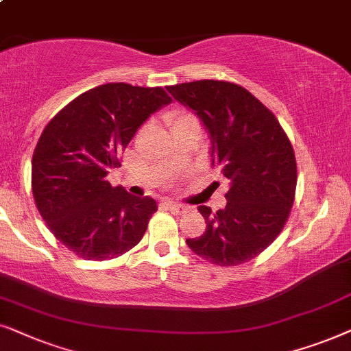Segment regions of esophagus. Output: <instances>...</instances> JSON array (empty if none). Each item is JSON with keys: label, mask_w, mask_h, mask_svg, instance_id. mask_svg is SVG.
<instances>
[{"label": "esophagus", "mask_w": 351, "mask_h": 351, "mask_svg": "<svg viewBox=\"0 0 351 351\" xmlns=\"http://www.w3.org/2000/svg\"><path fill=\"white\" fill-rule=\"evenodd\" d=\"M165 205H167V208L170 210L171 213H183L184 210H186L184 205H181V204H176V202H170V200H167Z\"/></svg>", "instance_id": "34e87169"}]
</instances>
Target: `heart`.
<instances>
[{"label":"heart","instance_id":"1","mask_svg":"<svg viewBox=\"0 0 351 351\" xmlns=\"http://www.w3.org/2000/svg\"><path fill=\"white\" fill-rule=\"evenodd\" d=\"M194 115H191L189 112L186 110H173L170 114L167 115V123L170 125V127H176L178 123H183L186 120H193Z\"/></svg>","mask_w":351,"mask_h":351}]
</instances>
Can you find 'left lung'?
<instances>
[{
    "label": "left lung",
    "instance_id": "8db88e82",
    "mask_svg": "<svg viewBox=\"0 0 351 351\" xmlns=\"http://www.w3.org/2000/svg\"><path fill=\"white\" fill-rule=\"evenodd\" d=\"M202 120L212 143V167L230 183L217 213L200 205L205 232L186 244L218 266L260 255L286 224L295 199V154L273 112L236 83L199 80L167 86Z\"/></svg>",
    "mask_w": 351,
    "mask_h": 351
}]
</instances>
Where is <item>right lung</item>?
<instances>
[{
    "label": "right lung",
    "instance_id": "1",
    "mask_svg": "<svg viewBox=\"0 0 351 351\" xmlns=\"http://www.w3.org/2000/svg\"><path fill=\"white\" fill-rule=\"evenodd\" d=\"M171 102L163 88L107 83L56 114L32 158L36 208L58 241L85 260H110L143 239L157 202L106 180L151 114Z\"/></svg>",
    "mask_w": 351,
    "mask_h": 351
}]
</instances>
